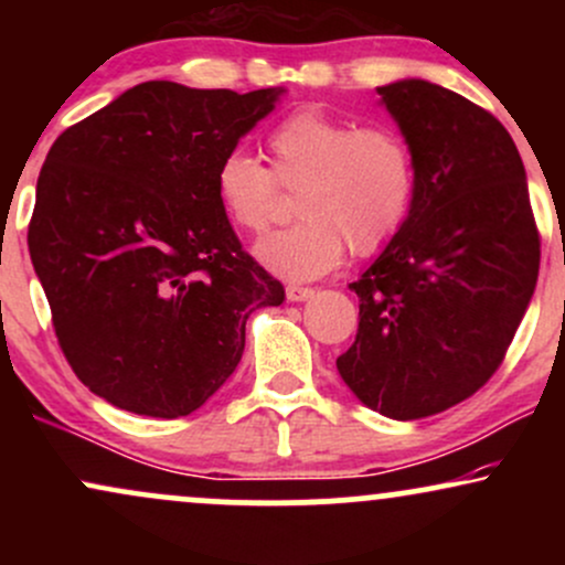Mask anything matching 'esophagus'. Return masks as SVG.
<instances>
[{"instance_id": "1", "label": "esophagus", "mask_w": 565, "mask_h": 565, "mask_svg": "<svg viewBox=\"0 0 565 565\" xmlns=\"http://www.w3.org/2000/svg\"><path fill=\"white\" fill-rule=\"evenodd\" d=\"M313 295H316V289L300 287V284H289V287H287V300L289 302H305V300H310Z\"/></svg>"}]
</instances>
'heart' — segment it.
<instances>
[{
  "label": "heart",
  "mask_w": 565,
  "mask_h": 565,
  "mask_svg": "<svg viewBox=\"0 0 565 565\" xmlns=\"http://www.w3.org/2000/svg\"><path fill=\"white\" fill-rule=\"evenodd\" d=\"M270 170L244 151H228L215 170V193L236 228L270 225L278 185L297 188V220L257 244V260L289 281L332 270L345 249L377 255L398 236L417 196L412 146L387 125H359L305 106L284 116L265 138Z\"/></svg>",
  "instance_id": "b5f03b06"
}]
</instances>
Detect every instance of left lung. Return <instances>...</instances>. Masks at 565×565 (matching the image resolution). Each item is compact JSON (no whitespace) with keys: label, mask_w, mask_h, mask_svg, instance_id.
Returning a JSON list of instances; mask_svg holds the SVG:
<instances>
[{"label":"left lung","mask_w":565,"mask_h":565,"mask_svg":"<svg viewBox=\"0 0 565 565\" xmlns=\"http://www.w3.org/2000/svg\"><path fill=\"white\" fill-rule=\"evenodd\" d=\"M377 93L412 146L417 196L350 284L359 332L337 369L361 404L419 419L470 398L504 361L540 276V228L502 121L423 79Z\"/></svg>","instance_id":"left-lung-1"}]
</instances>
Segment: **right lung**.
I'll list each match as a JSON object with an SVG mask.
<instances>
[{"instance_id":"obj_1","label":"right lung","mask_w":565,"mask_h":565,"mask_svg":"<svg viewBox=\"0 0 565 565\" xmlns=\"http://www.w3.org/2000/svg\"><path fill=\"white\" fill-rule=\"evenodd\" d=\"M281 93L142 82L50 148L31 263L57 345L108 404L161 419L196 412L242 361L252 310L284 302L215 193L220 159Z\"/></svg>"}]
</instances>
